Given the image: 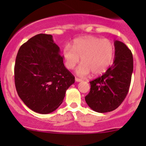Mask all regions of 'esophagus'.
Here are the masks:
<instances>
[{
	"instance_id": "obj_1",
	"label": "esophagus",
	"mask_w": 146,
	"mask_h": 146,
	"mask_svg": "<svg viewBox=\"0 0 146 146\" xmlns=\"http://www.w3.org/2000/svg\"><path fill=\"white\" fill-rule=\"evenodd\" d=\"M75 80H76V82H81V81H82L81 79L78 78H76V79H75Z\"/></svg>"
}]
</instances>
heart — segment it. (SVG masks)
Listing matches in <instances>:
<instances>
[{
	"mask_svg": "<svg viewBox=\"0 0 146 146\" xmlns=\"http://www.w3.org/2000/svg\"><path fill=\"white\" fill-rule=\"evenodd\" d=\"M67 68L73 69L80 61L76 73L81 77L88 76L92 72L95 76L104 73L111 64L114 47L111 41L92 36L76 39L73 47L66 45L63 51Z\"/></svg>",
	"mask_w": 146,
	"mask_h": 146,
	"instance_id": "heart-1",
	"label": "heart"
}]
</instances>
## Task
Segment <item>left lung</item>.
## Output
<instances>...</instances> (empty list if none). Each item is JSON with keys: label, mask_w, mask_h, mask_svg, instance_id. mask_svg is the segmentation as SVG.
<instances>
[{"label": "left lung", "mask_w": 146, "mask_h": 146, "mask_svg": "<svg viewBox=\"0 0 146 146\" xmlns=\"http://www.w3.org/2000/svg\"><path fill=\"white\" fill-rule=\"evenodd\" d=\"M114 49L112 65L102 76L90 82V91L85 98L88 105L97 112L116 110L129 92L133 70V55L120 41L114 42Z\"/></svg>", "instance_id": "obj_1"}]
</instances>
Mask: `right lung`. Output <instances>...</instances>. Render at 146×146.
Masks as SVG:
<instances>
[{
  "label": "right lung",
  "instance_id": "add662e5",
  "mask_svg": "<svg viewBox=\"0 0 146 146\" xmlns=\"http://www.w3.org/2000/svg\"><path fill=\"white\" fill-rule=\"evenodd\" d=\"M15 84L20 99L32 111L49 114L61 104L75 77L65 67L51 35L39 34L19 48Z\"/></svg>",
  "mask_w": 146,
  "mask_h": 146
}]
</instances>
